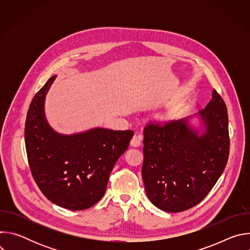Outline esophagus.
<instances>
[{
  "label": "esophagus",
  "mask_w": 250,
  "mask_h": 250,
  "mask_svg": "<svg viewBox=\"0 0 250 250\" xmlns=\"http://www.w3.org/2000/svg\"><path fill=\"white\" fill-rule=\"evenodd\" d=\"M140 145H141V136L135 134L130 140V146L133 147H138Z\"/></svg>",
  "instance_id": "esophagus-1"
}]
</instances>
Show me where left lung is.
<instances>
[{
	"mask_svg": "<svg viewBox=\"0 0 250 250\" xmlns=\"http://www.w3.org/2000/svg\"><path fill=\"white\" fill-rule=\"evenodd\" d=\"M199 115L206 126L201 135L190 127L191 117L150 121L144 129L142 179L148 199L162 210L179 212L198 205L226 168L229 116L216 90Z\"/></svg>",
	"mask_w": 250,
	"mask_h": 250,
	"instance_id": "8db88e82",
	"label": "left lung"
}]
</instances>
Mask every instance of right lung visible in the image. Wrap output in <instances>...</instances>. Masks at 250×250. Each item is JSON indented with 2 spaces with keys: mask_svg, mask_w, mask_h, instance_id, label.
I'll list each match as a JSON object with an SVG mask.
<instances>
[{
  "mask_svg": "<svg viewBox=\"0 0 250 250\" xmlns=\"http://www.w3.org/2000/svg\"><path fill=\"white\" fill-rule=\"evenodd\" d=\"M56 75L33 97L26 115L24 141L35 183L53 204L81 210L104 196L110 174L129 146L132 130L93 128L64 135L44 116V100Z\"/></svg>",
  "mask_w": 250,
  "mask_h": 250,
  "instance_id": "obj_1",
  "label": "right lung"
}]
</instances>
